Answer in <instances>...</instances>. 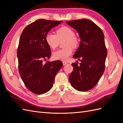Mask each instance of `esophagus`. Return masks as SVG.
Masks as SVG:
<instances>
[{
	"label": "esophagus",
	"instance_id": "34e87169",
	"mask_svg": "<svg viewBox=\"0 0 123 123\" xmlns=\"http://www.w3.org/2000/svg\"><path fill=\"white\" fill-rule=\"evenodd\" d=\"M62 64H63V65H66L67 64V62H65V61H63Z\"/></svg>",
	"mask_w": 123,
	"mask_h": 123
}]
</instances>
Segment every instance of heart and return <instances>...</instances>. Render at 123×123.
<instances>
[{
  "instance_id": "obj_1",
  "label": "heart",
  "mask_w": 123,
  "mask_h": 123,
  "mask_svg": "<svg viewBox=\"0 0 123 123\" xmlns=\"http://www.w3.org/2000/svg\"><path fill=\"white\" fill-rule=\"evenodd\" d=\"M56 35L48 32L45 37L46 42L51 49L54 50L59 46L60 42L65 40L64 43L65 48L54 52L53 57L56 60H68L72 53V48H76L79 46V39L75 35V32L73 30L67 26L58 28L56 31Z\"/></svg>"
}]
</instances>
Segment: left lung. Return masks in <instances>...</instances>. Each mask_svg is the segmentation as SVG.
I'll return each mask as SVG.
<instances>
[{"instance_id": "8db88e82", "label": "left lung", "mask_w": 123, "mask_h": 123, "mask_svg": "<svg viewBox=\"0 0 123 123\" xmlns=\"http://www.w3.org/2000/svg\"><path fill=\"white\" fill-rule=\"evenodd\" d=\"M75 29L81 39L80 46L73 55L80 61V65L72 64L73 72L69 75L72 86L80 91H87L98 83L105 68L107 50L104 34L93 22L87 19L67 21Z\"/></svg>"}]
</instances>
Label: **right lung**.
Segmentation results:
<instances>
[{
  "label": "right lung",
  "instance_id": "add662e5",
  "mask_svg": "<svg viewBox=\"0 0 123 123\" xmlns=\"http://www.w3.org/2000/svg\"><path fill=\"white\" fill-rule=\"evenodd\" d=\"M62 22L38 19L27 25L21 33L17 52L18 69L26 87L34 94L49 91L53 86L56 74L62 67L60 61L43 63L51 54L46 35Z\"/></svg>",
  "mask_w": 123,
  "mask_h": 123
}]
</instances>
